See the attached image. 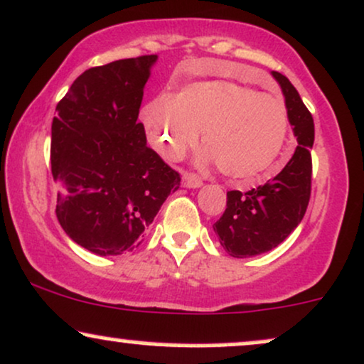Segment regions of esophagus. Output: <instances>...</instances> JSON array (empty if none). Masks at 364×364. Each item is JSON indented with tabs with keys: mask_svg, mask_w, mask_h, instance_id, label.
<instances>
[{
	"mask_svg": "<svg viewBox=\"0 0 364 364\" xmlns=\"http://www.w3.org/2000/svg\"><path fill=\"white\" fill-rule=\"evenodd\" d=\"M183 185L186 188H200L201 179L195 173H183Z\"/></svg>",
	"mask_w": 364,
	"mask_h": 364,
	"instance_id": "34e87169",
	"label": "esophagus"
}]
</instances>
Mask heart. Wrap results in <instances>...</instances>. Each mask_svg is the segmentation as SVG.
I'll use <instances>...</instances> for the list:
<instances>
[{"instance_id":"obj_1","label":"heart","mask_w":364,"mask_h":364,"mask_svg":"<svg viewBox=\"0 0 364 364\" xmlns=\"http://www.w3.org/2000/svg\"><path fill=\"white\" fill-rule=\"evenodd\" d=\"M149 137L168 159L185 156L198 140L205 161H215L230 178H251L264 171L287 142V103L230 81H203L173 96H157L142 110Z\"/></svg>"}]
</instances>
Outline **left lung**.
I'll use <instances>...</instances> for the list:
<instances>
[{"instance_id":"8db88e82","label":"left lung","mask_w":364,"mask_h":364,"mask_svg":"<svg viewBox=\"0 0 364 364\" xmlns=\"http://www.w3.org/2000/svg\"><path fill=\"white\" fill-rule=\"evenodd\" d=\"M282 86L296 146L291 159L273 179L252 190L227 191V207L213 224L222 247L234 257H251L282 244L307 212L312 193L314 118L299 91L282 73H273Z\"/></svg>"}]
</instances>
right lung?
<instances>
[{
	"label": "right lung",
	"instance_id": "add662e5",
	"mask_svg": "<svg viewBox=\"0 0 364 364\" xmlns=\"http://www.w3.org/2000/svg\"><path fill=\"white\" fill-rule=\"evenodd\" d=\"M156 59L140 55L87 69L55 107V215L74 242L98 256L137 247L181 181L178 171L147 147L137 122Z\"/></svg>",
	"mask_w": 364,
	"mask_h": 364
}]
</instances>
